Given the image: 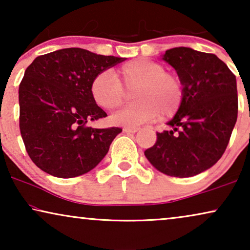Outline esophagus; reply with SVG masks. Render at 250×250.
<instances>
[{
	"instance_id": "1",
	"label": "esophagus",
	"mask_w": 250,
	"mask_h": 250,
	"mask_svg": "<svg viewBox=\"0 0 250 250\" xmlns=\"http://www.w3.org/2000/svg\"><path fill=\"white\" fill-rule=\"evenodd\" d=\"M139 127H124L123 128V131L125 133H136L139 131Z\"/></svg>"
}]
</instances>
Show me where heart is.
Instances as JSON below:
<instances>
[{"label":"heart","instance_id":"b5f03b06","mask_svg":"<svg viewBox=\"0 0 250 250\" xmlns=\"http://www.w3.org/2000/svg\"><path fill=\"white\" fill-rule=\"evenodd\" d=\"M133 92L134 104L111 116L116 125L135 127L160 119L173 117L184 100V85L181 77L167 71L163 63L153 60L134 59L123 63L116 77L109 71L98 74L92 81L90 92L99 107L114 110L125 101L124 88Z\"/></svg>","mask_w":250,"mask_h":250}]
</instances>
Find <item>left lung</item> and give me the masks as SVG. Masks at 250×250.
I'll list each match as a JSON object with an SVG mask.
<instances>
[{"mask_svg": "<svg viewBox=\"0 0 250 250\" xmlns=\"http://www.w3.org/2000/svg\"><path fill=\"white\" fill-rule=\"evenodd\" d=\"M163 59L181 77L183 104L157 132V141L145 155L151 165L175 177L194 176L210 168L223 155L238 117L237 81L213 53L190 47L167 50Z\"/></svg>", "mask_w": 250, "mask_h": 250, "instance_id": "left-lung-1", "label": "left lung"}]
</instances>
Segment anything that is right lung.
<instances>
[{
  "label": "right lung",
  "mask_w": 250,
  "mask_h": 250,
  "mask_svg": "<svg viewBox=\"0 0 250 250\" xmlns=\"http://www.w3.org/2000/svg\"><path fill=\"white\" fill-rule=\"evenodd\" d=\"M124 60L69 47L37 57L27 67L19 85V127L39 168L69 179L90 172L104 159L122 128L87 126L107 116L90 86L98 74Z\"/></svg>",
  "instance_id": "1"
}]
</instances>
